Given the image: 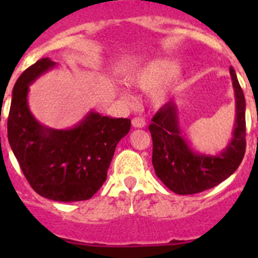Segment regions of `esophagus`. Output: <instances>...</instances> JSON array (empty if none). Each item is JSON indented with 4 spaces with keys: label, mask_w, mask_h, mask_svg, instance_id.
<instances>
[{
    "label": "esophagus",
    "mask_w": 258,
    "mask_h": 258,
    "mask_svg": "<svg viewBox=\"0 0 258 258\" xmlns=\"http://www.w3.org/2000/svg\"><path fill=\"white\" fill-rule=\"evenodd\" d=\"M132 125H133L134 127H145L146 126L145 118H142V117H134L133 120H132Z\"/></svg>",
    "instance_id": "obj_1"
}]
</instances>
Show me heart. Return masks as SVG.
<instances>
[{"label": "heart", "instance_id": "b5f03b06", "mask_svg": "<svg viewBox=\"0 0 258 258\" xmlns=\"http://www.w3.org/2000/svg\"><path fill=\"white\" fill-rule=\"evenodd\" d=\"M126 83L141 90H150V102L160 107L169 101L181 83L178 61L172 58H157L134 68ZM127 99L126 94H122Z\"/></svg>", "mask_w": 258, "mask_h": 258}]
</instances>
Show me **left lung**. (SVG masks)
<instances>
[{"mask_svg": "<svg viewBox=\"0 0 258 258\" xmlns=\"http://www.w3.org/2000/svg\"><path fill=\"white\" fill-rule=\"evenodd\" d=\"M235 94V124L232 138L220 154L195 152L179 126L178 108L168 102L152 117V165L166 187L191 195L217 186L238 169L245 152V99L234 68H230Z\"/></svg>", "mask_w": 258, "mask_h": 258, "instance_id": "obj_1", "label": "left lung"}]
</instances>
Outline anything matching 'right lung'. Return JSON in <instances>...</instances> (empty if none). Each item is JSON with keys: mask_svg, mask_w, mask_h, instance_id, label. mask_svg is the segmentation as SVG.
<instances>
[{"mask_svg": "<svg viewBox=\"0 0 258 258\" xmlns=\"http://www.w3.org/2000/svg\"><path fill=\"white\" fill-rule=\"evenodd\" d=\"M55 66L42 58L20 75L13 89L8 138L38 195L55 202H81L90 199L106 181L116 146L131 131V120L90 111L71 129L40 124L28 107L29 85Z\"/></svg>", "mask_w": 258, "mask_h": 258, "instance_id": "obj_1", "label": "right lung"}]
</instances>
